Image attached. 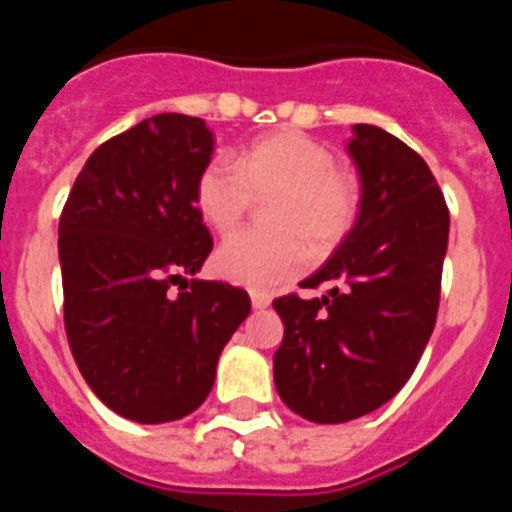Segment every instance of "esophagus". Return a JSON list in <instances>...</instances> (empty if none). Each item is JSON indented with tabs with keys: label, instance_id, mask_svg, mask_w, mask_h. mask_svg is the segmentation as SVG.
<instances>
[{
	"label": "esophagus",
	"instance_id": "1",
	"mask_svg": "<svg viewBox=\"0 0 512 512\" xmlns=\"http://www.w3.org/2000/svg\"><path fill=\"white\" fill-rule=\"evenodd\" d=\"M251 305L256 307V310H264V307L271 305V297L266 295V292H259V289H253V292H251Z\"/></svg>",
	"mask_w": 512,
	"mask_h": 512
}]
</instances>
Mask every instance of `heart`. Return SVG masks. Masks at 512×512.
<instances>
[{
  "label": "heart",
  "instance_id": "b5f03b06",
  "mask_svg": "<svg viewBox=\"0 0 512 512\" xmlns=\"http://www.w3.org/2000/svg\"><path fill=\"white\" fill-rule=\"evenodd\" d=\"M274 194L264 220L271 230L233 235L217 248L215 271L251 289H274L289 282L312 253H328L356 225L361 192L348 171L336 169L325 143L300 133L277 130L253 138L225 158H212L197 176L194 205L220 235L243 223L253 197Z\"/></svg>",
  "mask_w": 512,
  "mask_h": 512
}]
</instances>
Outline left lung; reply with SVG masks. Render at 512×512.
<instances>
[{
    "label": "left lung",
    "mask_w": 512,
    "mask_h": 512,
    "mask_svg": "<svg viewBox=\"0 0 512 512\" xmlns=\"http://www.w3.org/2000/svg\"><path fill=\"white\" fill-rule=\"evenodd\" d=\"M348 153L361 207L305 287L323 297L274 300L284 323L274 384L312 423H346L382 408L405 387L431 338L449 246V207L428 164L377 125H354Z\"/></svg>",
    "instance_id": "obj_1"
}]
</instances>
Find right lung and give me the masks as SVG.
I'll list each match as a JSON object with an SVG mask.
<instances>
[{
  "instance_id": "add662e5",
  "label": "right lung",
  "mask_w": 512,
  "mask_h": 512,
  "mask_svg": "<svg viewBox=\"0 0 512 512\" xmlns=\"http://www.w3.org/2000/svg\"><path fill=\"white\" fill-rule=\"evenodd\" d=\"M205 120L164 112L104 140L58 223L63 325L94 395L135 423L200 408L248 292L192 279L212 251L194 184L212 156Z\"/></svg>"
}]
</instances>
